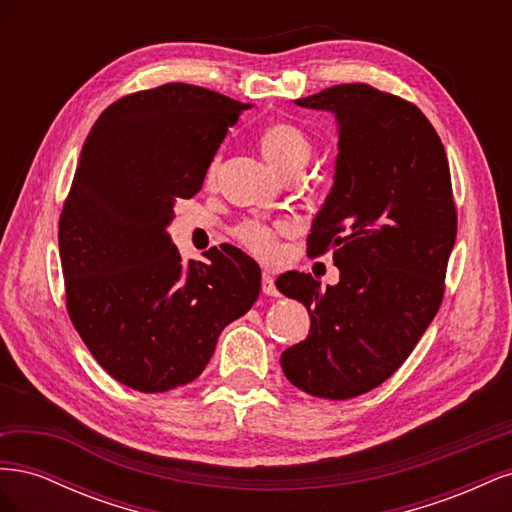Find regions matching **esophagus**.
Masks as SVG:
<instances>
[{"instance_id":"1","label":"esophagus","mask_w":512,"mask_h":512,"mask_svg":"<svg viewBox=\"0 0 512 512\" xmlns=\"http://www.w3.org/2000/svg\"><path fill=\"white\" fill-rule=\"evenodd\" d=\"M260 288H262V292L269 294V297H280V292H277V288H275V280H273V275H271L269 271H262Z\"/></svg>"}]
</instances>
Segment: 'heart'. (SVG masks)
<instances>
[{"instance_id":"obj_1","label":"heart","mask_w":512,"mask_h":512,"mask_svg":"<svg viewBox=\"0 0 512 512\" xmlns=\"http://www.w3.org/2000/svg\"><path fill=\"white\" fill-rule=\"evenodd\" d=\"M258 143L265 158L280 170L282 175L290 173L294 168H303L309 158H312V143H309L307 134L288 121H275L262 128ZM220 160L213 158L205 170V181L213 183L218 177ZM290 228V224H265L258 220H245L235 228L237 239L247 247V250L262 256L271 258L277 252V237Z\"/></svg>"}]
</instances>
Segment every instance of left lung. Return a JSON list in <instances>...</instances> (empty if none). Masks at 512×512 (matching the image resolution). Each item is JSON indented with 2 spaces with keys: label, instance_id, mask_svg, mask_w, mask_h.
<instances>
[{
  "label": "left lung",
  "instance_id": "1",
  "mask_svg": "<svg viewBox=\"0 0 512 512\" xmlns=\"http://www.w3.org/2000/svg\"><path fill=\"white\" fill-rule=\"evenodd\" d=\"M294 102L339 126L333 190L307 237L309 256L333 250L339 284L277 277L312 318L282 369L309 395L350 399L391 378L438 314L457 237L451 170L438 132L404 98L348 83Z\"/></svg>",
  "mask_w": 512,
  "mask_h": 512
}]
</instances>
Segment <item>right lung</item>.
Wrapping results in <instances>:
<instances>
[{
  "mask_svg": "<svg viewBox=\"0 0 512 512\" xmlns=\"http://www.w3.org/2000/svg\"><path fill=\"white\" fill-rule=\"evenodd\" d=\"M245 108L166 83L113 102L85 138L59 218L66 307L106 374L134 391L196 380L222 329L258 299L250 256L224 245L183 265L166 232Z\"/></svg>",
  "mask_w": 512,
  "mask_h": 512,
  "instance_id": "right-lung-1",
  "label": "right lung"
}]
</instances>
